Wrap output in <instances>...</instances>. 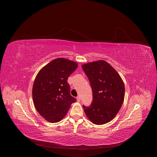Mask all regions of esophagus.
<instances>
[{
  "mask_svg": "<svg viewBox=\"0 0 157 157\" xmlns=\"http://www.w3.org/2000/svg\"><path fill=\"white\" fill-rule=\"evenodd\" d=\"M77 101L78 102H80L81 101V98L79 96H78L77 97Z\"/></svg>",
  "mask_w": 157,
  "mask_h": 157,
  "instance_id": "34e87169",
  "label": "esophagus"
}]
</instances>
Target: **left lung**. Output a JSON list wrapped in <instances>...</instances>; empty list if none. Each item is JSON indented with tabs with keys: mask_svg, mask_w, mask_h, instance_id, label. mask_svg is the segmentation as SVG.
Wrapping results in <instances>:
<instances>
[{
	"mask_svg": "<svg viewBox=\"0 0 157 157\" xmlns=\"http://www.w3.org/2000/svg\"><path fill=\"white\" fill-rule=\"evenodd\" d=\"M82 68L90 82L93 100L83 108L89 120L102 125L113 120L122 105L125 86L121 77L110 64L98 60L83 64Z\"/></svg>",
	"mask_w": 157,
	"mask_h": 157,
	"instance_id": "obj_1",
	"label": "left lung"
}]
</instances>
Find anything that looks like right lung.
I'll list each match as a JSON object with an SVG mask.
<instances>
[{"label": "right lung", "mask_w": 157, "mask_h": 157, "mask_svg": "<svg viewBox=\"0 0 157 157\" xmlns=\"http://www.w3.org/2000/svg\"><path fill=\"white\" fill-rule=\"evenodd\" d=\"M78 63L63 58L52 60L40 70L33 85L32 98L38 113L49 122L64 117L76 99L70 94L68 78Z\"/></svg>", "instance_id": "add662e5"}]
</instances>
